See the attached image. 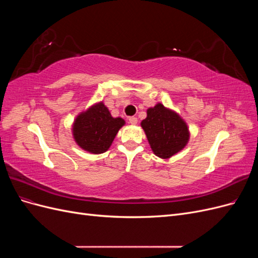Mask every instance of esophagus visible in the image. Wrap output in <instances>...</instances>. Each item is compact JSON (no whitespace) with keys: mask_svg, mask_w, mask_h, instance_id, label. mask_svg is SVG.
<instances>
[{"mask_svg":"<svg viewBox=\"0 0 258 258\" xmlns=\"http://www.w3.org/2000/svg\"><path fill=\"white\" fill-rule=\"evenodd\" d=\"M129 122H130L131 124H137V123H138V118H137V117H130V118H129Z\"/></svg>","mask_w":258,"mask_h":258,"instance_id":"esophagus-1","label":"esophagus"}]
</instances>
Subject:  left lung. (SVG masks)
<instances>
[{"mask_svg": "<svg viewBox=\"0 0 258 258\" xmlns=\"http://www.w3.org/2000/svg\"><path fill=\"white\" fill-rule=\"evenodd\" d=\"M141 126L154 154L163 159L183 150L189 139L184 120L160 103L148 108L147 117L142 120Z\"/></svg>", "mask_w": 258, "mask_h": 258, "instance_id": "1", "label": "left lung"}]
</instances>
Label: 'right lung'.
Returning <instances> with one entry per match:
<instances>
[{
	"label": "right lung",
	"instance_id": "1",
	"mask_svg": "<svg viewBox=\"0 0 258 258\" xmlns=\"http://www.w3.org/2000/svg\"><path fill=\"white\" fill-rule=\"evenodd\" d=\"M123 124L122 118H114L107 107L101 102L77 116L73 135L76 143L83 150L101 154L108 150Z\"/></svg>",
	"mask_w": 258,
	"mask_h": 258
}]
</instances>
